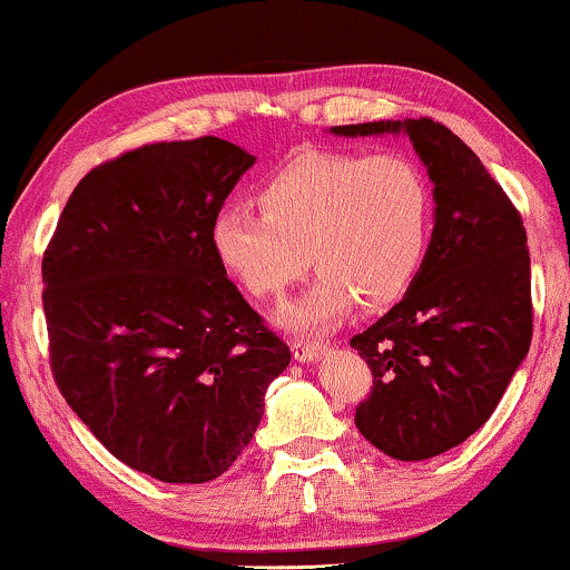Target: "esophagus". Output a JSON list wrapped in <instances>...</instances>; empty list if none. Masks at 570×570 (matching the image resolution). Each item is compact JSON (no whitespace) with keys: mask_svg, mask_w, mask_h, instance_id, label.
I'll use <instances>...</instances> for the list:
<instances>
[{"mask_svg":"<svg viewBox=\"0 0 570 570\" xmlns=\"http://www.w3.org/2000/svg\"><path fill=\"white\" fill-rule=\"evenodd\" d=\"M291 350H293V357H296L298 363L309 365V363H317V360L323 357L327 346L317 344V341H293Z\"/></svg>","mask_w":570,"mask_h":570,"instance_id":"esophagus-1","label":"esophagus"}]
</instances>
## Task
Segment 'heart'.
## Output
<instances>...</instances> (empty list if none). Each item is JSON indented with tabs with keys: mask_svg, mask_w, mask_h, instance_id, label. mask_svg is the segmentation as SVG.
Listing matches in <instances>:
<instances>
[{
	"mask_svg": "<svg viewBox=\"0 0 570 570\" xmlns=\"http://www.w3.org/2000/svg\"><path fill=\"white\" fill-rule=\"evenodd\" d=\"M261 216L220 207L210 220L218 266L253 298H277L304 272L317 277L279 323L325 333L363 301H400L424 269L434 197L424 170L400 151H304L256 191Z\"/></svg>",
	"mask_w": 570,
	"mask_h": 570,
	"instance_id": "heart-1",
	"label": "heart"
}]
</instances>
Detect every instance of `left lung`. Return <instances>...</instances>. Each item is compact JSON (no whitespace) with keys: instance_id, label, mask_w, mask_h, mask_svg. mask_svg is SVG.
<instances>
[{"instance_id":"8db88e82","label":"left lung","mask_w":570,"mask_h":570,"mask_svg":"<svg viewBox=\"0 0 570 570\" xmlns=\"http://www.w3.org/2000/svg\"><path fill=\"white\" fill-rule=\"evenodd\" d=\"M333 136H405L432 180L424 269L379 323L352 338L373 392L354 413L371 445L424 461L491 419L531 346V258L520 213L480 157L432 119L331 127Z\"/></svg>"}]
</instances>
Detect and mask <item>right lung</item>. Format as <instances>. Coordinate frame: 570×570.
Segmentation results:
<instances>
[{
	"mask_svg": "<svg viewBox=\"0 0 570 570\" xmlns=\"http://www.w3.org/2000/svg\"><path fill=\"white\" fill-rule=\"evenodd\" d=\"M253 165L213 136L127 151L79 180L45 250L60 394L111 456L163 483L229 470L291 363L210 247Z\"/></svg>",
	"mask_w": 570,
	"mask_h": 570,
	"instance_id": "right-lung-1",
	"label": "right lung"
}]
</instances>
